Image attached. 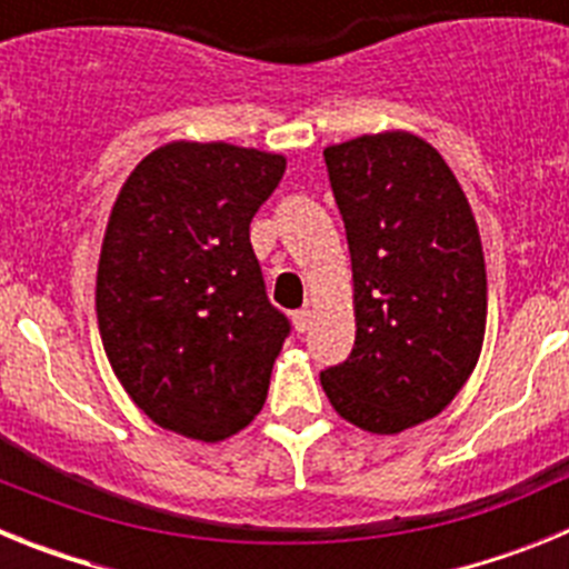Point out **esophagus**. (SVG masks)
<instances>
[{"label":"esophagus","mask_w":569,"mask_h":569,"mask_svg":"<svg viewBox=\"0 0 569 569\" xmlns=\"http://www.w3.org/2000/svg\"><path fill=\"white\" fill-rule=\"evenodd\" d=\"M293 325H296V330H299V333H305V330L310 328V310L308 308L296 310V313H293Z\"/></svg>","instance_id":"esophagus-1"}]
</instances>
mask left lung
I'll list each match as a JSON object with an SVG mask.
<instances>
[{"label": "left lung", "mask_w": 569, "mask_h": 569, "mask_svg": "<svg viewBox=\"0 0 569 569\" xmlns=\"http://www.w3.org/2000/svg\"><path fill=\"white\" fill-rule=\"evenodd\" d=\"M353 261L356 345L321 370L336 413L390 436L433 419L479 361L487 273L476 219L433 144L405 130L325 148Z\"/></svg>", "instance_id": "8db88e82"}]
</instances>
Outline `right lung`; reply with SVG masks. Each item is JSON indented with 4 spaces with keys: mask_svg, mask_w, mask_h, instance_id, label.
Masks as SVG:
<instances>
[{
    "mask_svg": "<svg viewBox=\"0 0 569 569\" xmlns=\"http://www.w3.org/2000/svg\"><path fill=\"white\" fill-rule=\"evenodd\" d=\"M284 156L170 142L136 164L110 210L97 319L116 379L148 419L196 441L248 427L290 333L270 305L250 222Z\"/></svg>",
    "mask_w": 569,
    "mask_h": 569,
    "instance_id": "add662e5",
    "label": "right lung"
}]
</instances>
